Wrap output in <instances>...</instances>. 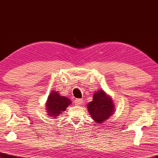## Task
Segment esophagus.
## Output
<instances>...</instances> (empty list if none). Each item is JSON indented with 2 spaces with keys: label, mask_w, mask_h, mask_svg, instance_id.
<instances>
[{
  "label": "esophagus",
  "mask_w": 158,
  "mask_h": 158,
  "mask_svg": "<svg viewBox=\"0 0 158 158\" xmlns=\"http://www.w3.org/2000/svg\"><path fill=\"white\" fill-rule=\"evenodd\" d=\"M82 102H83L82 99H75V100H74L75 104H76L77 105H81V104L83 103Z\"/></svg>",
  "instance_id": "1"
}]
</instances>
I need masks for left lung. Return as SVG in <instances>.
<instances>
[{"mask_svg":"<svg viewBox=\"0 0 158 158\" xmlns=\"http://www.w3.org/2000/svg\"><path fill=\"white\" fill-rule=\"evenodd\" d=\"M88 112L98 124L104 123L114 114V104L112 97L103 89H99L93 94V99L87 104Z\"/></svg>","mask_w":158,"mask_h":158,"instance_id":"8db88e82","label":"left lung"}]
</instances>
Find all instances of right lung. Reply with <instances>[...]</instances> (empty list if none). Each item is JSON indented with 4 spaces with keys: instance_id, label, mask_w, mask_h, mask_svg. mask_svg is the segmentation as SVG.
<instances>
[{
    "instance_id": "add662e5",
    "label": "right lung",
    "mask_w": 158,
    "mask_h": 158,
    "mask_svg": "<svg viewBox=\"0 0 158 158\" xmlns=\"http://www.w3.org/2000/svg\"><path fill=\"white\" fill-rule=\"evenodd\" d=\"M72 103L69 99L62 96L59 94V92L52 90L46 103V110L48 116L52 119L57 118L61 113L65 112L66 108Z\"/></svg>"
}]
</instances>
